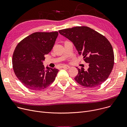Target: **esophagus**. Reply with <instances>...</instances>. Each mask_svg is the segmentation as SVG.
<instances>
[{"instance_id": "obj_1", "label": "esophagus", "mask_w": 127, "mask_h": 127, "mask_svg": "<svg viewBox=\"0 0 127 127\" xmlns=\"http://www.w3.org/2000/svg\"><path fill=\"white\" fill-rule=\"evenodd\" d=\"M62 68H64V69H69L70 68V66H67V65H63L62 66Z\"/></svg>"}]
</instances>
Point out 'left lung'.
Listing matches in <instances>:
<instances>
[{"mask_svg":"<svg viewBox=\"0 0 127 127\" xmlns=\"http://www.w3.org/2000/svg\"><path fill=\"white\" fill-rule=\"evenodd\" d=\"M74 44L79 55L89 64L85 70L78 68L76 81L84 87L94 88L107 79L114 63L112 46L104 36L88 27H75L59 31Z\"/></svg>","mask_w":127,"mask_h":127,"instance_id":"left-lung-1","label":"left lung"}]
</instances>
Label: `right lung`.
<instances>
[{
    "label": "right lung",
    "instance_id": "right-lung-1",
    "mask_svg": "<svg viewBox=\"0 0 127 127\" xmlns=\"http://www.w3.org/2000/svg\"><path fill=\"white\" fill-rule=\"evenodd\" d=\"M58 36L57 31L35 32L20 42L12 58L13 68L19 80L27 88L39 91L55 81L59 71L56 68H45V55L52 50Z\"/></svg>",
    "mask_w": 127,
    "mask_h": 127
}]
</instances>
